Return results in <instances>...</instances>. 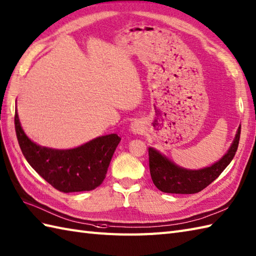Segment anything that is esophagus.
Listing matches in <instances>:
<instances>
[{
  "instance_id": "esophagus-1",
  "label": "esophagus",
  "mask_w": 256,
  "mask_h": 256,
  "mask_svg": "<svg viewBox=\"0 0 256 256\" xmlns=\"http://www.w3.org/2000/svg\"><path fill=\"white\" fill-rule=\"evenodd\" d=\"M130 130L134 134H140V132H142V124L140 121H134L130 124Z\"/></svg>"
}]
</instances>
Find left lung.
<instances>
[{"label": "left lung", "instance_id": "1", "mask_svg": "<svg viewBox=\"0 0 256 256\" xmlns=\"http://www.w3.org/2000/svg\"><path fill=\"white\" fill-rule=\"evenodd\" d=\"M241 126L236 130L232 144L224 155L210 167L198 170L182 168L152 147L148 148L150 170L154 184L164 193L194 194L208 186L220 176L234 159L240 140Z\"/></svg>", "mask_w": 256, "mask_h": 256}]
</instances>
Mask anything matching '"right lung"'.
Wrapping results in <instances>:
<instances>
[{
  "label": "right lung",
  "mask_w": 256,
  "mask_h": 256,
  "mask_svg": "<svg viewBox=\"0 0 256 256\" xmlns=\"http://www.w3.org/2000/svg\"><path fill=\"white\" fill-rule=\"evenodd\" d=\"M15 130L22 155L37 174L64 193L92 191L104 180L111 158L121 138L116 134L99 136L70 150H54L36 144L20 126L17 112Z\"/></svg>",
  "instance_id": "add662e5"
}]
</instances>
